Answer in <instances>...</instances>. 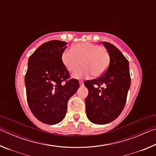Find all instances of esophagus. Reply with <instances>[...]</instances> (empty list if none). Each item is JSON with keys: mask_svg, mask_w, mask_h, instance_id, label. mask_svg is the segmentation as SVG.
<instances>
[{"mask_svg": "<svg viewBox=\"0 0 156 156\" xmlns=\"http://www.w3.org/2000/svg\"><path fill=\"white\" fill-rule=\"evenodd\" d=\"M79 83H80V86H83V84H84L83 80H80V81H79Z\"/></svg>", "mask_w": 156, "mask_h": 156, "instance_id": "esophagus-1", "label": "esophagus"}]
</instances>
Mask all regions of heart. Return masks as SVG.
<instances>
[{
	"mask_svg": "<svg viewBox=\"0 0 156 156\" xmlns=\"http://www.w3.org/2000/svg\"><path fill=\"white\" fill-rule=\"evenodd\" d=\"M62 62L67 69L73 72L82 65L83 67L73 73L75 78L99 77L106 72L110 62L107 50L91 43H79L73 49H66L62 54Z\"/></svg>",
	"mask_w": 156,
	"mask_h": 156,
	"instance_id": "b5f03b06",
	"label": "heart"
}]
</instances>
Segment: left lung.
<instances>
[{"mask_svg":"<svg viewBox=\"0 0 156 156\" xmlns=\"http://www.w3.org/2000/svg\"><path fill=\"white\" fill-rule=\"evenodd\" d=\"M102 44L110 56L109 67L102 76L84 83L89 91L85 98L87 116L97 125L111 122L119 116L131 84L127 59L113 44Z\"/></svg>","mask_w":156,"mask_h":156,"instance_id":"obj_1","label":"left lung"}]
</instances>
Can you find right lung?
Wrapping results in <instances>:
<instances>
[{"mask_svg":"<svg viewBox=\"0 0 156 156\" xmlns=\"http://www.w3.org/2000/svg\"><path fill=\"white\" fill-rule=\"evenodd\" d=\"M66 44L64 41H48L29 58L25 77L27 102L34 115L47 125L64 119L68 100L80 87L77 79H69L62 62Z\"/></svg>","mask_w":156,"mask_h":156,"instance_id":"obj_1","label":"right lung"}]
</instances>
